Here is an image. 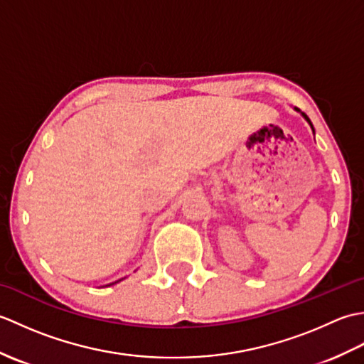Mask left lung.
Here are the masks:
<instances>
[{"mask_svg":"<svg viewBox=\"0 0 364 364\" xmlns=\"http://www.w3.org/2000/svg\"><path fill=\"white\" fill-rule=\"evenodd\" d=\"M301 115H304V117H305V119L308 120V123H310V125H311V122H310V119H308V117H306V114H305V112H301ZM311 128H313V125H311ZM313 131H314V129H313Z\"/></svg>","mask_w":364,"mask_h":364,"instance_id":"left-lung-1","label":"left lung"}]
</instances>
